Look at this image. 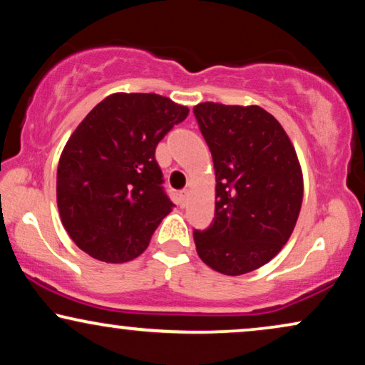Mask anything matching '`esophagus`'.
<instances>
[{
  "label": "esophagus",
  "instance_id": "1",
  "mask_svg": "<svg viewBox=\"0 0 365 365\" xmlns=\"http://www.w3.org/2000/svg\"><path fill=\"white\" fill-rule=\"evenodd\" d=\"M187 195H188V192H187V190H182V192H178V205H180V207H185Z\"/></svg>",
  "mask_w": 365,
  "mask_h": 365
}]
</instances>
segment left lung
I'll return each instance as SVG.
<instances>
[{
    "label": "left lung",
    "mask_w": 365,
    "mask_h": 365,
    "mask_svg": "<svg viewBox=\"0 0 365 365\" xmlns=\"http://www.w3.org/2000/svg\"><path fill=\"white\" fill-rule=\"evenodd\" d=\"M215 168V214L193 229L200 259L227 276L255 271L281 251L297 224L303 177L281 124L259 106L193 108Z\"/></svg>",
    "instance_id": "obj_1"
}]
</instances>
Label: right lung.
I'll list each match as a JSON object with an SVG mask.
<instances>
[{"label":"right lung","instance_id":"right-lung-1","mask_svg":"<svg viewBox=\"0 0 365 365\" xmlns=\"http://www.w3.org/2000/svg\"><path fill=\"white\" fill-rule=\"evenodd\" d=\"M188 108L158 94H113L68 138L57 168V205L68 236L104 262L135 259L172 210L156 145Z\"/></svg>","mask_w":365,"mask_h":365}]
</instances>
